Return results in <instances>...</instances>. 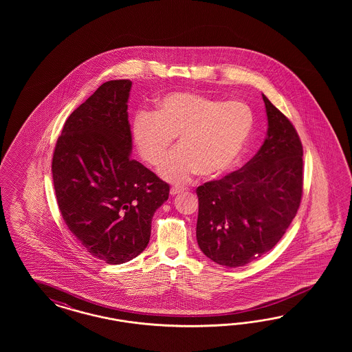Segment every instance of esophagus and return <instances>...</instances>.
<instances>
[{
  "label": "esophagus",
  "mask_w": 352,
  "mask_h": 352,
  "mask_svg": "<svg viewBox=\"0 0 352 352\" xmlns=\"http://www.w3.org/2000/svg\"><path fill=\"white\" fill-rule=\"evenodd\" d=\"M183 191H184V187H178V186H175V187H171L170 195L175 196V195H178V193H181V192Z\"/></svg>",
  "instance_id": "obj_1"
}]
</instances>
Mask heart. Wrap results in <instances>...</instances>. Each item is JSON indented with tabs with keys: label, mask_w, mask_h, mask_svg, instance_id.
Listing matches in <instances>:
<instances>
[{
	"label": "heart",
	"mask_w": 352,
	"mask_h": 352,
	"mask_svg": "<svg viewBox=\"0 0 352 352\" xmlns=\"http://www.w3.org/2000/svg\"><path fill=\"white\" fill-rule=\"evenodd\" d=\"M254 112L245 102H227L190 91L162 96L152 115L139 111L133 118L131 138L140 159L159 166L171 183H186L200 173L214 178L230 170L244 153L254 129Z\"/></svg>",
	"instance_id": "heart-1"
}]
</instances>
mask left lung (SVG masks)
I'll use <instances>...</instances> for the list:
<instances>
[{
    "label": "left lung",
    "instance_id": "1",
    "mask_svg": "<svg viewBox=\"0 0 352 352\" xmlns=\"http://www.w3.org/2000/svg\"><path fill=\"white\" fill-rule=\"evenodd\" d=\"M267 137L256 156L222 179L197 187V244L213 262L241 267L266 254L298 210L303 148L288 118L262 94Z\"/></svg>",
    "mask_w": 352,
    "mask_h": 352
}]
</instances>
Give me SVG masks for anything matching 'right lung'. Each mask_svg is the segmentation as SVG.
Instances as JSON below:
<instances>
[{"mask_svg": "<svg viewBox=\"0 0 352 352\" xmlns=\"http://www.w3.org/2000/svg\"><path fill=\"white\" fill-rule=\"evenodd\" d=\"M130 80L96 89L64 124L54 149V190L64 223L86 250L108 265L139 256L169 184L130 159Z\"/></svg>", "mask_w": 352, "mask_h": 352, "instance_id": "1", "label": "right lung"}]
</instances>
